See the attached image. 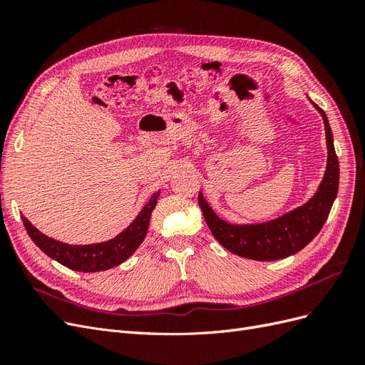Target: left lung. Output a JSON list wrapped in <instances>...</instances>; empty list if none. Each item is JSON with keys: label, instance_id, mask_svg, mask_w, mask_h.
<instances>
[{"label": "left lung", "instance_id": "obj_1", "mask_svg": "<svg viewBox=\"0 0 365 365\" xmlns=\"http://www.w3.org/2000/svg\"><path fill=\"white\" fill-rule=\"evenodd\" d=\"M312 105L318 109L324 121L327 164L317 193L304 205L268 222L236 225L220 219L205 201L202 192H200L197 202H200L210 231L220 245L233 254L260 262L284 259L303 250L323 228L338 193L339 163L327 115L318 105L314 102Z\"/></svg>", "mask_w": 365, "mask_h": 365}]
</instances>
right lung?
<instances>
[{
  "instance_id": "1",
  "label": "right lung",
  "mask_w": 365,
  "mask_h": 365,
  "mask_svg": "<svg viewBox=\"0 0 365 365\" xmlns=\"http://www.w3.org/2000/svg\"><path fill=\"white\" fill-rule=\"evenodd\" d=\"M160 192L153 193L149 202L143 207L138 216L134 219L126 230L121 231L118 236L111 240L101 242L93 245H68L63 242L54 240L46 235H42L38 228L30 224L27 217L21 216L30 239L35 242L48 257L59 262L63 267L73 271L82 272H97L114 268L117 264L128 260L135 250L145 240L152 210L157 205Z\"/></svg>"
}]
</instances>
